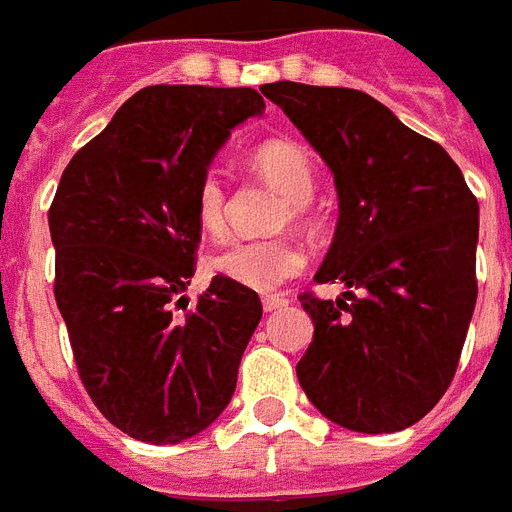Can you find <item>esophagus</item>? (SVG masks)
I'll return each mask as SVG.
<instances>
[{"label":"esophagus","instance_id":"esophagus-1","mask_svg":"<svg viewBox=\"0 0 512 512\" xmlns=\"http://www.w3.org/2000/svg\"><path fill=\"white\" fill-rule=\"evenodd\" d=\"M288 304V296H282V293H272V296H261V306H264V312H275L280 306Z\"/></svg>","mask_w":512,"mask_h":512}]
</instances>
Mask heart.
<instances>
[{"mask_svg":"<svg viewBox=\"0 0 512 512\" xmlns=\"http://www.w3.org/2000/svg\"><path fill=\"white\" fill-rule=\"evenodd\" d=\"M256 169L275 182L285 195V219H304L309 211L306 200L314 192V166L304 147L293 142L272 140L253 153ZM224 208H227V190L219 177V171H206L195 187V216L198 224L211 235L224 230ZM306 267L304 245L288 235L256 237V240H235L224 245L222 251L211 259V269L216 275L227 277L235 285L248 290H275L290 277L301 275Z\"/></svg>","mask_w":512,"mask_h":512,"instance_id":"heart-1","label":"heart"}]
</instances>
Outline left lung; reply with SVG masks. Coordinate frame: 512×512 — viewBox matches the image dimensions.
Returning <instances> with one entry per match:
<instances>
[{
    "mask_svg": "<svg viewBox=\"0 0 512 512\" xmlns=\"http://www.w3.org/2000/svg\"><path fill=\"white\" fill-rule=\"evenodd\" d=\"M330 166L338 227L317 282L298 296L314 338L296 365L327 420L362 433L410 428L455 378L476 306L478 200L439 142L359 89L261 87Z\"/></svg>",
    "mask_w": 512,
    "mask_h": 512,
    "instance_id": "8db88e82",
    "label": "left lung"
}]
</instances>
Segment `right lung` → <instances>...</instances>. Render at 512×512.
I'll return each instance as SVG.
<instances>
[{"label": "right lung", "instance_id": "right-lung-1", "mask_svg": "<svg viewBox=\"0 0 512 512\" xmlns=\"http://www.w3.org/2000/svg\"><path fill=\"white\" fill-rule=\"evenodd\" d=\"M261 110L248 87L140 89L73 155L49 206L55 301L79 378L137 441L190 439L235 394L259 296L222 275L192 309L182 293L198 259V179Z\"/></svg>", "mask_w": 512, "mask_h": 512}]
</instances>
